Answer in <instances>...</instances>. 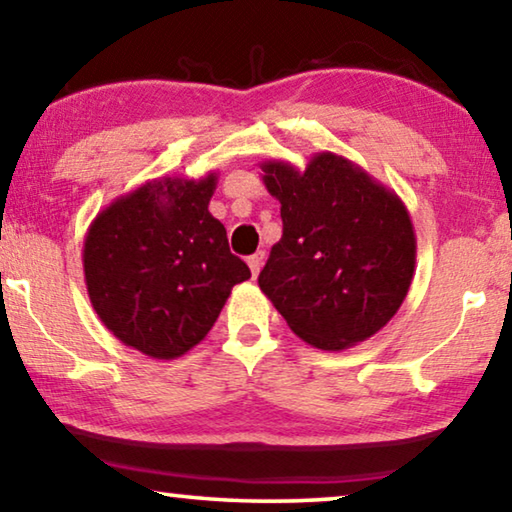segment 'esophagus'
<instances>
[{
    "instance_id": "obj_1",
    "label": "esophagus",
    "mask_w": 512,
    "mask_h": 512,
    "mask_svg": "<svg viewBox=\"0 0 512 512\" xmlns=\"http://www.w3.org/2000/svg\"><path fill=\"white\" fill-rule=\"evenodd\" d=\"M248 266H250V273H253V278H257V273H259V269H262V264H264V253H255V255H250L248 259Z\"/></svg>"
}]
</instances>
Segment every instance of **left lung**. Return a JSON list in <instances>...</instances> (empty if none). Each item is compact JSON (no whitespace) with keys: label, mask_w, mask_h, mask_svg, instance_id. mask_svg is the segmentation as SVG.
I'll use <instances>...</instances> for the list:
<instances>
[{"label":"left lung","mask_w":512,"mask_h":512,"mask_svg":"<svg viewBox=\"0 0 512 512\" xmlns=\"http://www.w3.org/2000/svg\"><path fill=\"white\" fill-rule=\"evenodd\" d=\"M282 239L259 289L303 342L342 352L391 322L414 280L416 234L398 193L361 165L319 151L299 170L264 160Z\"/></svg>","instance_id":"obj_1"}]
</instances>
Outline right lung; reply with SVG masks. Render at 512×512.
<instances>
[{"label":"right lung","instance_id":"1","mask_svg":"<svg viewBox=\"0 0 512 512\" xmlns=\"http://www.w3.org/2000/svg\"><path fill=\"white\" fill-rule=\"evenodd\" d=\"M218 174L160 177L91 220L82 266L89 301L114 338L172 361L207 338L232 287L250 278L209 213Z\"/></svg>","mask_w":512,"mask_h":512}]
</instances>
